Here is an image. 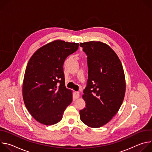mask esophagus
<instances>
[{
	"label": "esophagus",
	"instance_id": "esophagus-1",
	"mask_svg": "<svg viewBox=\"0 0 152 152\" xmlns=\"http://www.w3.org/2000/svg\"><path fill=\"white\" fill-rule=\"evenodd\" d=\"M75 95L76 98L78 99L79 97V96H80V93H79V92H75Z\"/></svg>",
	"mask_w": 152,
	"mask_h": 152
}]
</instances>
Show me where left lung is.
Instances as JSON below:
<instances>
[{"mask_svg": "<svg viewBox=\"0 0 152 152\" xmlns=\"http://www.w3.org/2000/svg\"><path fill=\"white\" fill-rule=\"evenodd\" d=\"M87 55L88 79L82 98L86 107L79 112L80 120L90 127H100L117 113L123 102L126 80L116 53L101 41L81 42Z\"/></svg>", "mask_w": 152, "mask_h": 152, "instance_id": "left-lung-1", "label": "left lung"}]
</instances>
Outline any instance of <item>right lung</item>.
I'll return each mask as SVG.
<instances>
[{
  "label": "right lung",
  "mask_w": 152,
  "mask_h": 152,
  "mask_svg": "<svg viewBox=\"0 0 152 152\" xmlns=\"http://www.w3.org/2000/svg\"><path fill=\"white\" fill-rule=\"evenodd\" d=\"M79 46V43L55 40L39 48L28 61L23 99L29 113L41 124L53 125L60 121L72 102V91L65 86L62 66L66 58Z\"/></svg>",
  "instance_id": "1"
}]
</instances>
